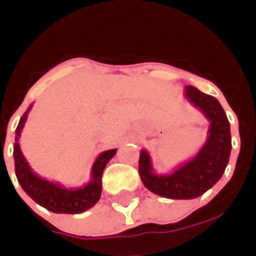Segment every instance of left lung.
<instances>
[{
  "mask_svg": "<svg viewBox=\"0 0 256 256\" xmlns=\"http://www.w3.org/2000/svg\"><path fill=\"white\" fill-rule=\"evenodd\" d=\"M184 96L210 122L204 144L195 156L166 174L154 171L146 149L140 150L138 161V172L146 189L173 200H192L210 190L224 174L232 148L230 122L218 100L192 85L184 88Z\"/></svg>",
  "mask_w": 256,
  "mask_h": 256,
  "instance_id": "8db88e82",
  "label": "left lung"
}]
</instances>
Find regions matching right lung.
<instances>
[{"mask_svg":"<svg viewBox=\"0 0 256 256\" xmlns=\"http://www.w3.org/2000/svg\"><path fill=\"white\" fill-rule=\"evenodd\" d=\"M32 104L26 110L20 118L16 130V142H14V165L18 182L22 190L34 200L36 204L46 208L52 213L78 214L90 210L98 202L102 192V173L104 167L116 155V149L106 150L96 158L91 167V179L88 184L80 188H64L56 182L48 180L38 176L31 168L20 149L19 138L22 130L30 113Z\"/></svg>","mask_w":256,"mask_h":256,"instance_id":"obj_1","label":"right lung"}]
</instances>
